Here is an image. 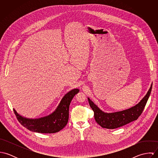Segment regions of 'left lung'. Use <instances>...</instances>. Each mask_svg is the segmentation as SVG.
<instances>
[{
  "label": "left lung",
  "instance_id": "left-lung-1",
  "mask_svg": "<svg viewBox=\"0 0 158 158\" xmlns=\"http://www.w3.org/2000/svg\"><path fill=\"white\" fill-rule=\"evenodd\" d=\"M152 89V84L146 95L135 106L127 110L114 113H105L103 111L88 97L89 103L94 113V118L96 122L102 128L114 129L137 120L145 108L150 95Z\"/></svg>",
  "mask_w": 158,
  "mask_h": 158
}]
</instances>
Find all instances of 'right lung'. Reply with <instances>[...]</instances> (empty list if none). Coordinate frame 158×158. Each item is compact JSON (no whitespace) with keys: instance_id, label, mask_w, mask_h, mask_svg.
<instances>
[{"instance_id":"1","label":"right lung","mask_w":158,"mask_h":158,"mask_svg":"<svg viewBox=\"0 0 158 158\" xmlns=\"http://www.w3.org/2000/svg\"><path fill=\"white\" fill-rule=\"evenodd\" d=\"M79 91L78 89H73L68 92L62 98L55 110L46 116L30 118L20 115L15 109H14V112L21 124L31 131L40 133H57L67 125L70 103Z\"/></svg>"}]
</instances>
